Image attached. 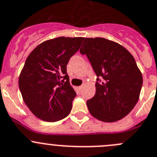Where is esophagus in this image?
Instances as JSON below:
<instances>
[{
  "label": "esophagus",
  "instance_id": "1",
  "mask_svg": "<svg viewBox=\"0 0 157 157\" xmlns=\"http://www.w3.org/2000/svg\"><path fill=\"white\" fill-rule=\"evenodd\" d=\"M82 87H83V85L80 86V87H79V89H80H80H81V88H82Z\"/></svg>",
  "mask_w": 157,
  "mask_h": 157
}]
</instances>
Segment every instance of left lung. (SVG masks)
Segmentation results:
<instances>
[{"instance_id": "obj_1", "label": "left lung", "mask_w": 157, "mask_h": 157, "mask_svg": "<svg viewBox=\"0 0 157 157\" xmlns=\"http://www.w3.org/2000/svg\"><path fill=\"white\" fill-rule=\"evenodd\" d=\"M83 39L80 52L87 56L98 77L96 93L87 101L89 112L105 122L118 121L138 101L143 86L141 72L122 45L104 38Z\"/></svg>"}]
</instances>
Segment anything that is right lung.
Returning a JSON list of instances; mask_svg holds the SVG:
<instances>
[{
  "label": "right lung",
  "instance_id": "right-lung-1",
  "mask_svg": "<svg viewBox=\"0 0 157 157\" xmlns=\"http://www.w3.org/2000/svg\"><path fill=\"white\" fill-rule=\"evenodd\" d=\"M83 38L59 37L39 44L26 59L19 76L23 100L33 115L45 121H59L72 109L77 96L67 65Z\"/></svg>",
  "mask_w": 157,
  "mask_h": 157
}]
</instances>
